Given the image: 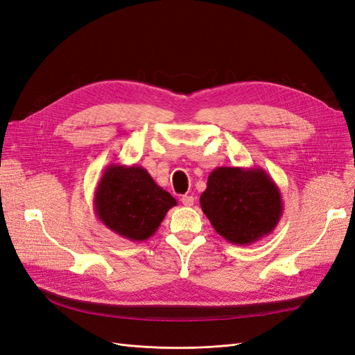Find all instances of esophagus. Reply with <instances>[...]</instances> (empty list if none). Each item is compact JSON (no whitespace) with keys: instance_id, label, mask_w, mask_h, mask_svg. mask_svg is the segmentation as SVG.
<instances>
[{"instance_id":"esophagus-1","label":"esophagus","mask_w":355,"mask_h":355,"mask_svg":"<svg viewBox=\"0 0 355 355\" xmlns=\"http://www.w3.org/2000/svg\"><path fill=\"white\" fill-rule=\"evenodd\" d=\"M182 204H184V206H187V207H191V206H194V201H196V198L192 197V196H184L182 197Z\"/></svg>"}]
</instances>
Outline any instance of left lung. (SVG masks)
Returning a JSON list of instances; mask_svg holds the SVG:
<instances>
[{
  "instance_id": "1",
  "label": "left lung",
  "mask_w": 355,
  "mask_h": 355,
  "mask_svg": "<svg viewBox=\"0 0 355 355\" xmlns=\"http://www.w3.org/2000/svg\"><path fill=\"white\" fill-rule=\"evenodd\" d=\"M200 206L214 231L237 245L270 235L284 210L280 188L261 167H216Z\"/></svg>"
}]
</instances>
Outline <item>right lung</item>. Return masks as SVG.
<instances>
[{
	"mask_svg": "<svg viewBox=\"0 0 355 355\" xmlns=\"http://www.w3.org/2000/svg\"><path fill=\"white\" fill-rule=\"evenodd\" d=\"M178 204L142 166L111 163L96 185L93 207L102 225L133 243L157 232L167 211Z\"/></svg>",
	"mask_w": 355,
	"mask_h": 355,
	"instance_id": "obj_1",
	"label": "right lung"
}]
</instances>
